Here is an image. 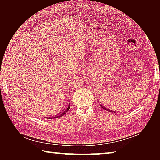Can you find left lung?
Masks as SVG:
<instances>
[{"mask_svg":"<svg viewBox=\"0 0 160 160\" xmlns=\"http://www.w3.org/2000/svg\"><path fill=\"white\" fill-rule=\"evenodd\" d=\"M100 106L101 107V108H103V109H105V110H107V111H109V112H113V111H111V110H108V109H106V108L105 107H104V106H103V105H100Z\"/></svg>","mask_w":160,"mask_h":160,"instance_id":"left-lung-1","label":"left lung"}]
</instances>
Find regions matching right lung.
<instances>
[{
	"mask_svg": "<svg viewBox=\"0 0 160 160\" xmlns=\"http://www.w3.org/2000/svg\"><path fill=\"white\" fill-rule=\"evenodd\" d=\"M70 103H69L68 104H67L65 107L62 109V111H61V112H59L58 114L55 115H53L52 116V117H49V118H47V119H55V118H61L62 117V115H64L67 111H68L69 110V108H70Z\"/></svg>",
	"mask_w": 160,
	"mask_h": 160,
	"instance_id": "obj_1",
	"label": "right lung"
}]
</instances>
